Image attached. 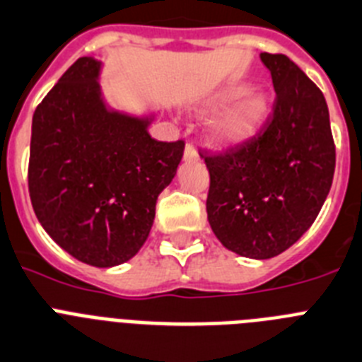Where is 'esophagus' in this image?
<instances>
[{"label":"esophagus","instance_id":"esophagus-1","mask_svg":"<svg viewBox=\"0 0 362 362\" xmlns=\"http://www.w3.org/2000/svg\"><path fill=\"white\" fill-rule=\"evenodd\" d=\"M184 160H187V162H197V160H199V153H197L193 144H187V146H185Z\"/></svg>","mask_w":362,"mask_h":362}]
</instances>
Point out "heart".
<instances>
[{
  "label": "heart",
  "mask_w": 362,
  "mask_h": 362,
  "mask_svg": "<svg viewBox=\"0 0 362 362\" xmlns=\"http://www.w3.org/2000/svg\"><path fill=\"white\" fill-rule=\"evenodd\" d=\"M235 99L238 102L218 112L209 125L213 140L220 146H235L255 136L272 111L268 94L259 89L247 90L244 83H231L216 90L209 98V105L215 109Z\"/></svg>",
  "instance_id": "b5f03b06"
}]
</instances>
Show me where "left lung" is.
Here are the masks:
<instances>
[{
	"label": "left lung",
	"instance_id": "8db88e82",
	"mask_svg": "<svg viewBox=\"0 0 362 362\" xmlns=\"http://www.w3.org/2000/svg\"><path fill=\"white\" fill-rule=\"evenodd\" d=\"M275 87L260 133L220 155L209 169L207 220L222 246L247 259L281 255L306 233L335 171L329 112L319 87L284 54H260Z\"/></svg>",
	"mask_w": 362,
	"mask_h": 362
}]
</instances>
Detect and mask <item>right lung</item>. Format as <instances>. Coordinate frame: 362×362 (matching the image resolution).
<instances>
[{
  "mask_svg": "<svg viewBox=\"0 0 362 362\" xmlns=\"http://www.w3.org/2000/svg\"><path fill=\"white\" fill-rule=\"evenodd\" d=\"M102 62L76 59L33 116L29 193L40 224L69 255L112 268L136 255L158 194L185 144L151 138V116L115 111L100 87Z\"/></svg>",
  "mask_w": 362,
  "mask_h": 362,
  "instance_id": "right-lung-1",
  "label": "right lung"
}]
</instances>
